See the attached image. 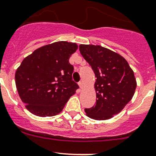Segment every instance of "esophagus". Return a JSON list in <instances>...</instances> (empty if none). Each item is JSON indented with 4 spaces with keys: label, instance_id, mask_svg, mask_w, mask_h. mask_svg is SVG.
Masks as SVG:
<instances>
[{
    "label": "esophagus",
    "instance_id": "esophagus-1",
    "mask_svg": "<svg viewBox=\"0 0 156 156\" xmlns=\"http://www.w3.org/2000/svg\"><path fill=\"white\" fill-rule=\"evenodd\" d=\"M79 85H80V88H83V83L82 81L79 82Z\"/></svg>",
    "mask_w": 156,
    "mask_h": 156
}]
</instances>
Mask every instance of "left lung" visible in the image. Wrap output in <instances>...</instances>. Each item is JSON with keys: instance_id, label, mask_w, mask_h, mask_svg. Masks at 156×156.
<instances>
[{"instance_id": "8db88e82", "label": "left lung", "mask_w": 156, "mask_h": 156, "mask_svg": "<svg viewBox=\"0 0 156 156\" xmlns=\"http://www.w3.org/2000/svg\"><path fill=\"white\" fill-rule=\"evenodd\" d=\"M80 51L95 74V104L85 108L94 120H107L122 111L136 88L134 72L118 53L100 45L80 44Z\"/></svg>"}]
</instances>
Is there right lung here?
<instances>
[{"mask_svg":"<svg viewBox=\"0 0 156 156\" xmlns=\"http://www.w3.org/2000/svg\"><path fill=\"white\" fill-rule=\"evenodd\" d=\"M77 48L75 43L57 41L38 48L23 60L16 72V84L20 98L32 114L58 115L78 89L69 62Z\"/></svg>","mask_w":156,"mask_h":156,"instance_id":"add662e5","label":"right lung"}]
</instances>
